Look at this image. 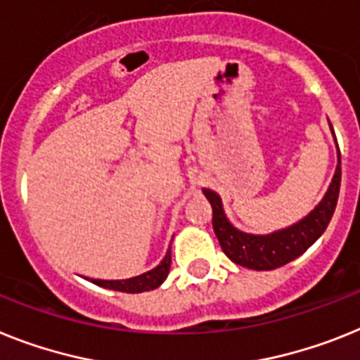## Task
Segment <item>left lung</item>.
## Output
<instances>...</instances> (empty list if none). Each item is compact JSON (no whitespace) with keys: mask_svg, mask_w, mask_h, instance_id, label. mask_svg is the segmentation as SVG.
Returning a JSON list of instances; mask_svg holds the SVG:
<instances>
[{"mask_svg":"<svg viewBox=\"0 0 360 360\" xmlns=\"http://www.w3.org/2000/svg\"><path fill=\"white\" fill-rule=\"evenodd\" d=\"M340 190V152L339 165L335 170L333 181L326 192L324 199L319 207L297 225L273 232L267 236H252L240 232L226 221L221 208V199L212 190H203L205 198L212 207V229L223 252L241 267L255 269V271H271L289 264L300 255H304L326 231L331 221V216L337 207Z\"/></svg>","mask_w":360,"mask_h":360,"instance_id":"8db88e82","label":"left lung"}]
</instances>
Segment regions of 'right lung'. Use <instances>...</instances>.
Returning <instances> with one entry per match:
<instances>
[{"label": "right lung", "instance_id": "obj_1", "mask_svg": "<svg viewBox=\"0 0 360 360\" xmlns=\"http://www.w3.org/2000/svg\"><path fill=\"white\" fill-rule=\"evenodd\" d=\"M170 264L172 255L170 250H168L161 264L157 265L155 269H152V271L141 274V276L128 278V280H91V282L96 283V285H101V288L113 289V291L120 292L152 291V289L159 288V285L165 282L166 276H168V271H170Z\"/></svg>", "mask_w": 360, "mask_h": 360}]
</instances>
